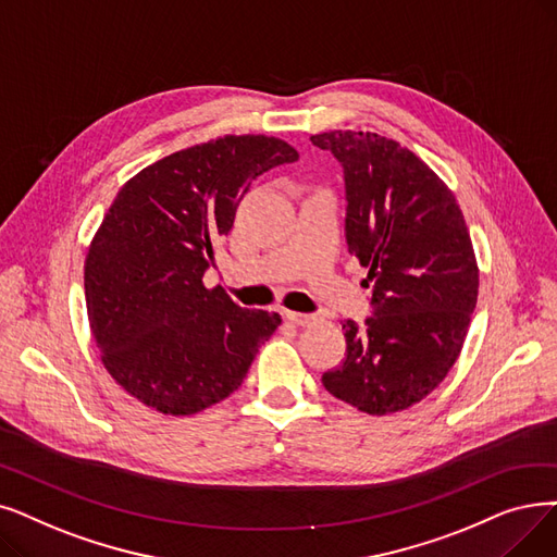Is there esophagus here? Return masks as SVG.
Masks as SVG:
<instances>
[{"instance_id":"1","label":"esophagus","mask_w":557,"mask_h":557,"mask_svg":"<svg viewBox=\"0 0 557 557\" xmlns=\"http://www.w3.org/2000/svg\"><path fill=\"white\" fill-rule=\"evenodd\" d=\"M284 319H286L288 323L300 325V327L311 325V323H317V321H319L317 317H313V313H300V311H284Z\"/></svg>"}]
</instances>
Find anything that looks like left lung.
I'll return each mask as SVG.
<instances>
[{
	"mask_svg": "<svg viewBox=\"0 0 557 557\" xmlns=\"http://www.w3.org/2000/svg\"><path fill=\"white\" fill-rule=\"evenodd\" d=\"M344 168L348 252L369 269L371 317L346 321L344 364L325 389L384 417L423 400L462 350L478 300L471 236L450 188L373 132L311 136Z\"/></svg>",
	"mask_w": 557,
	"mask_h": 557,
	"instance_id": "left-lung-1",
	"label": "left lung"
}]
</instances>
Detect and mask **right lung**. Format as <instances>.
I'll use <instances>...</instances> for the list:
<instances>
[{
    "mask_svg": "<svg viewBox=\"0 0 557 557\" xmlns=\"http://www.w3.org/2000/svg\"><path fill=\"white\" fill-rule=\"evenodd\" d=\"M294 161L280 138L223 136L143 168L117 190L86 255V309L107 371L143 405L190 417L221 403L282 323L202 277L252 180Z\"/></svg>",
    "mask_w": 557,
    "mask_h": 557,
    "instance_id": "add662e5",
    "label": "right lung"
}]
</instances>
